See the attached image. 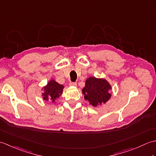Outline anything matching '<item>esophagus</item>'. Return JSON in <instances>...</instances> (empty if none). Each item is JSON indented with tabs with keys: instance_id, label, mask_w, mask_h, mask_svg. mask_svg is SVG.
<instances>
[{
	"instance_id": "obj_1",
	"label": "esophagus",
	"mask_w": 156,
	"mask_h": 156,
	"mask_svg": "<svg viewBox=\"0 0 156 156\" xmlns=\"http://www.w3.org/2000/svg\"><path fill=\"white\" fill-rule=\"evenodd\" d=\"M69 85L70 86V87H76V82H69Z\"/></svg>"
}]
</instances>
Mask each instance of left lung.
I'll return each mask as SVG.
<instances>
[{
  "mask_svg": "<svg viewBox=\"0 0 156 156\" xmlns=\"http://www.w3.org/2000/svg\"><path fill=\"white\" fill-rule=\"evenodd\" d=\"M111 87L105 79L90 77L86 80L85 87L82 89L85 100L88 101L93 107L105 103L109 100L111 94L108 90Z\"/></svg>",
  "mask_w": 156,
  "mask_h": 156,
  "instance_id": "left-lung-1",
  "label": "left lung"
}]
</instances>
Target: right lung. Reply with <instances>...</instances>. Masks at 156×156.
Returning a JSON list of instances; mask_svg holds the SVG:
<instances>
[{
  "label": "right lung",
  "mask_w": 156,
  "mask_h": 156,
  "mask_svg": "<svg viewBox=\"0 0 156 156\" xmlns=\"http://www.w3.org/2000/svg\"><path fill=\"white\" fill-rule=\"evenodd\" d=\"M64 88V86L58 84L55 80H52L48 82L46 87L44 88V93H43V97L45 101L51 100L54 102L56 98H59L61 95Z\"/></svg>",
  "instance_id": "add662e5"
}]
</instances>
